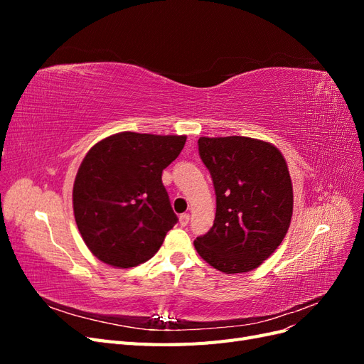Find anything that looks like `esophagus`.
Instances as JSON below:
<instances>
[{"mask_svg":"<svg viewBox=\"0 0 364 364\" xmlns=\"http://www.w3.org/2000/svg\"><path fill=\"white\" fill-rule=\"evenodd\" d=\"M179 223H181V226H186L190 223V214H182L181 217H179Z\"/></svg>","mask_w":364,"mask_h":364,"instance_id":"1","label":"esophagus"}]
</instances>
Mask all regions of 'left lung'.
I'll return each instance as SVG.
<instances>
[{"instance_id":"8db88e82","label":"left lung","mask_w":364,"mask_h":364,"mask_svg":"<svg viewBox=\"0 0 364 364\" xmlns=\"http://www.w3.org/2000/svg\"><path fill=\"white\" fill-rule=\"evenodd\" d=\"M211 173L215 220L194 240L197 253L223 273L257 269L278 249L293 215L287 162L270 142L247 136L199 138Z\"/></svg>"}]
</instances>
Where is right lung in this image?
<instances>
[{
	"label": "right lung",
	"instance_id": "add662e5",
	"mask_svg": "<svg viewBox=\"0 0 364 364\" xmlns=\"http://www.w3.org/2000/svg\"><path fill=\"white\" fill-rule=\"evenodd\" d=\"M185 135L121 132L86 153L73 188L79 232L92 255L118 269L150 259L178 223L162 171L179 156Z\"/></svg>",
	"mask_w": 364,
	"mask_h": 364
}]
</instances>
